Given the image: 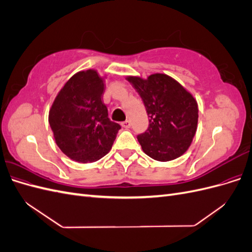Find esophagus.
Here are the masks:
<instances>
[{"label": "esophagus", "instance_id": "34e87169", "mask_svg": "<svg viewBox=\"0 0 252 252\" xmlns=\"http://www.w3.org/2000/svg\"><path fill=\"white\" fill-rule=\"evenodd\" d=\"M121 125H122V127H123V128L128 129L129 127H130V122H129L128 120H126V121H124V122H122Z\"/></svg>", "mask_w": 252, "mask_h": 252}]
</instances>
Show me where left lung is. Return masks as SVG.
<instances>
[{
    "mask_svg": "<svg viewBox=\"0 0 252 252\" xmlns=\"http://www.w3.org/2000/svg\"><path fill=\"white\" fill-rule=\"evenodd\" d=\"M126 80L142 97L149 127L138 135L143 151L151 158L168 162L184 155L197 128L199 108L192 94L164 73L147 79L129 75Z\"/></svg>",
    "mask_w": 252,
    "mask_h": 252,
    "instance_id": "obj_1",
    "label": "left lung"
}]
</instances>
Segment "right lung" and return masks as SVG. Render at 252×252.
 <instances>
[{"mask_svg":"<svg viewBox=\"0 0 252 252\" xmlns=\"http://www.w3.org/2000/svg\"><path fill=\"white\" fill-rule=\"evenodd\" d=\"M104 78L94 69L79 71L59 91L49 110L53 138L64 155L93 163L109 152L121 129L103 103Z\"/></svg>","mask_w":252,"mask_h":252,"instance_id":"add662e5","label":"right lung"}]
</instances>
